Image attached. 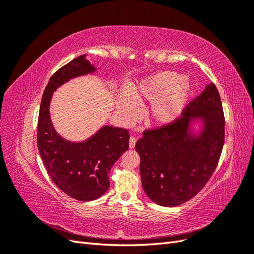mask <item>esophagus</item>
Instances as JSON below:
<instances>
[{"mask_svg": "<svg viewBox=\"0 0 254 254\" xmlns=\"http://www.w3.org/2000/svg\"><path fill=\"white\" fill-rule=\"evenodd\" d=\"M135 143H136L135 137L134 136H130V139H129V147L130 148H134Z\"/></svg>", "mask_w": 254, "mask_h": 254, "instance_id": "obj_1", "label": "esophagus"}]
</instances>
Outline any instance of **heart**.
I'll return each mask as SVG.
<instances>
[{
  "instance_id": "1",
  "label": "heart",
  "mask_w": 254,
  "mask_h": 254,
  "mask_svg": "<svg viewBox=\"0 0 254 254\" xmlns=\"http://www.w3.org/2000/svg\"><path fill=\"white\" fill-rule=\"evenodd\" d=\"M194 91L193 82L182 74L163 71L148 76L136 83L131 94L137 101L152 103L149 117L157 125L165 126L175 122L186 109ZM122 109L129 119L139 112V106L132 97L124 94Z\"/></svg>"
}]
</instances>
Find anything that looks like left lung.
<instances>
[{"label": "left lung", "mask_w": 254, "mask_h": 254, "mask_svg": "<svg viewBox=\"0 0 254 254\" xmlns=\"http://www.w3.org/2000/svg\"><path fill=\"white\" fill-rule=\"evenodd\" d=\"M224 142L222 105L217 88L210 82L179 120L145 131L136 142L146 195L162 206L190 200L211 178Z\"/></svg>", "instance_id": "obj_1"}]
</instances>
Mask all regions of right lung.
Returning <instances> with one entry per match:
<instances>
[{"instance_id":"right-lung-1","label":"right lung","mask_w":254,"mask_h":254,"mask_svg":"<svg viewBox=\"0 0 254 254\" xmlns=\"http://www.w3.org/2000/svg\"><path fill=\"white\" fill-rule=\"evenodd\" d=\"M95 72L86 55L60 67L45 87L38 119V149L52 181L80 201L94 200L106 193L113 164L129 147L127 129L105 125L88 139L72 142L53 126L50 105L54 92L68 80Z\"/></svg>"}]
</instances>
